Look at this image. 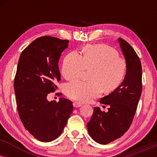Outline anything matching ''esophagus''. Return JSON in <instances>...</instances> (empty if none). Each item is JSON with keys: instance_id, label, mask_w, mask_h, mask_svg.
<instances>
[{"instance_id": "obj_1", "label": "esophagus", "mask_w": 157, "mask_h": 157, "mask_svg": "<svg viewBox=\"0 0 157 157\" xmlns=\"http://www.w3.org/2000/svg\"><path fill=\"white\" fill-rule=\"evenodd\" d=\"M73 105L75 108H79L80 106H82V104L80 103V102H75L73 103Z\"/></svg>"}]
</instances>
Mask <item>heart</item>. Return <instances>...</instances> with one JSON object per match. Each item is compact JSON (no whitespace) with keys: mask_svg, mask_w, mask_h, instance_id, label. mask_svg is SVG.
Listing matches in <instances>:
<instances>
[{"mask_svg":"<svg viewBox=\"0 0 157 157\" xmlns=\"http://www.w3.org/2000/svg\"><path fill=\"white\" fill-rule=\"evenodd\" d=\"M92 69L90 81L76 80L65 87V93L70 99L86 102L104 92L113 91L120 84L125 71V63L118 57L114 50L105 45H90L82 51V56L72 52L65 57L61 72L66 80L80 77L85 69Z\"/></svg>","mask_w":157,"mask_h":157,"instance_id":"1","label":"heart"}]
</instances>
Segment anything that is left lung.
I'll list each match as a JSON object with an SVG mask.
<instances>
[{"instance_id":"1","label":"left lung","mask_w":157,"mask_h":157,"mask_svg":"<svg viewBox=\"0 0 157 157\" xmlns=\"http://www.w3.org/2000/svg\"><path fill=\"white\" fill-rule=\"evenodd\" d=\"M125 59V78L114 91L102 97L100 103L109 105L107 112L94 108L87 128L97 143L106 145L120 138L128 130L142 93V66L136 52L125 40L118 38ZM105 107L104 105H102Z\"/></svg>"}]
</instances>
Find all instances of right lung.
I'll use <instances>...</instances> for the list:
<instances>
[{"instance_id": "obj_1", "label": "right lung", "mask_w": 157, "mask_h": 157, "mask_svg": "<svg viewBox=\"0 0 157 157\" xmlns=\"http://www.w3.org/2000/svg\"><path fill=\"white\" fill-rule=\"evenodd\" d=\"M68 42L44 36L35 40L20 56L14 81L17 111L25 128L41 142L58 137L73 111L68 99L60 98L58 102L47 100L60 80L58 62Z\"/></svg>"}]
</instances>
